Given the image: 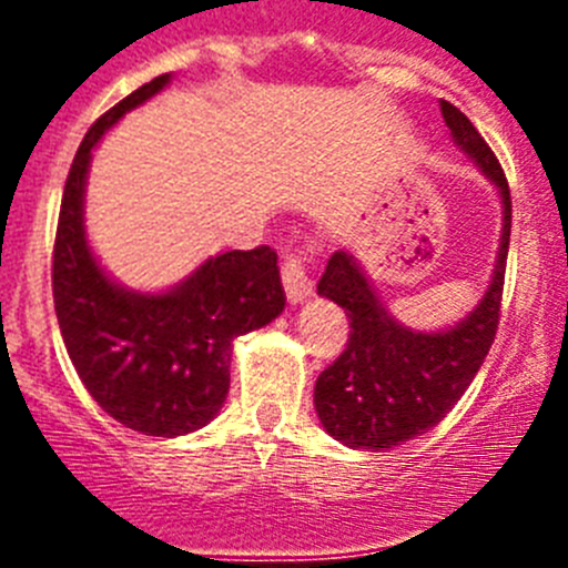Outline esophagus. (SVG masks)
<instances>
[{
  "instance_id": "obj_1",
  "label": "esophagus",
  "mask_w": 568,
  "mask_h": 568,
  "mask_svg": "<svg viewBox=\"0 0 568 568\" xmlns=\"http://www.w3.org/2000/svg\"><path fill=\"white\" fill-rule=\"evenodd\" d=\"M281 281H284V293L293 304L307 298L313 293V281L307 275V253H287L281 261Z\"/></svg>"
}]
</instances>
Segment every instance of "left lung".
Instances as JSON below:
<instances>
[{
    "mask_svg": "<svg viewBox=\"0 0 568 568\" xmlns=\"http://www.w3.org/2000/svg\"><path fill=\"white\" fill-rule=\"evenodd\" d=\"M440 113L455 142L500 190L504 235L498 264L489 293L458 327L413 333L386 315L358 261L344 250L333 253L318 293L344 310L349 338L344 353L315 381V413L335 440L353 449H393L444 420L469 389L498 333L511 233L509 182L475 124L449 102H440Z\"/></svg>",
    "mask_w": 568,
    "mask_h": 568,
    "instance_id": "obj_1",
    "label": "left lung"
}]
</instances>
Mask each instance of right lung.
<instances>
[{
  "label": "right lung",
  "mask_w": 568,
  "mask_h": 568,
  "mask_svg": "<svg viewBox=\"0 0 568 568\" xmlns=\"http://www.w3.org/2000/svg\"><path fill=\"white\" fill-rule=\"evenodd\" d=\"M168 79L142 84L90 124L70 164L53 241V304L79 378L110 418L153 438L193 433L222 409L233 338L270 324L287 301L267 244L204 261L162 295L115 287L90 255L82 224L90 150Z\"/></svg>",
  "instance_id": "1"
}]
</instances>
